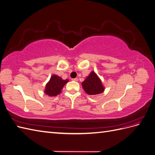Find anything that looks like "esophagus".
I'll list each match as a JSON object with an SVG mask.
<instances>
[{
  "instance_id": "obj_1",
  "label": "esophagus",
  "mask_w": 155,
  "mask_h": 155,
  "mask_svg": "<svg viewBox=\"0 0 155 155\" xmlns=\"http://www.w3.org/2000/svg\"><path fill=\"white\" fill-rule=\"evenodd\" d=\"M72 81H78V78H74V79H72Z\"/></svg>"
}]
</instances>
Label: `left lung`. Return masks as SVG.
Instances as JSON below:
<instances>
[{"instance_id": "1", "label": "left lung", "mask_w": 155, "mask_h": 155, "mask_svg": "<svg viewBox=\"0 0 155 155\" xmlns=\"http://www.w3.org/2000/svg\"><path fill=\"white\" fill-rule=\"evenodd\" d=\"M83 90L89 95H97L104 92V87L100 78L94 71H92L82 83Z\"/></svg>"}]
</instances>
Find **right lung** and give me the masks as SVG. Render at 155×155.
I'll return each instance as SVG.
<instances>
[{
  "instance_id": "add662e5",
  "label": "right lung",
  "mask_w": 155,
  "mask_h": 155,
  "mask_svg": "<svg viewBox=\"0 0 155 155\" xmlns=\"http://www.w3.org/2000/svg\"><path fill=\"white\" fill-rule=\"evenodd\" d=\"M69 81L68 79H63L61 78L54 74L51 76L49 81L46 83L44 93L50 97L58 96L61 92L65 84Z\"/></svg>"
}]
</instances>
